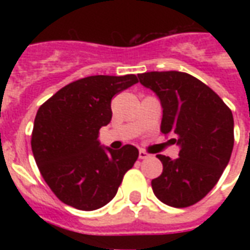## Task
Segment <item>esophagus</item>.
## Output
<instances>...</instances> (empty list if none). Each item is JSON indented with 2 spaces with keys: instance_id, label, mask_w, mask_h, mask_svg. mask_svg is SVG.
<instances>
[{
  "instance_id": "1",
  "label": "esophagus",
  "mask_w": 250,
  "mask_h": 250,
  "mask_svg": "<svg viewBox=\"0 0 250 250\" xmlns=\"http://www.w3.org/2000/svg\"><path fill=\"white\" fill-rule=\"evenodd\" d=\"M148 157H150V155H148L145 150H139V159H146V158Z\"/></svg>"
}]
</instances>
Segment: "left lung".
I'll return each instance as SVG.
<instances>
[{"mask_svg":"<svg viewBox=\"0 0 250 250\" xmlns=\"http://www.w3.org/2000/svg\"><path fill=\"white\" fill-rule=\"evenodd\" d=\"M163 108L161 131L179 146L177 159L157 155L163 171L152 191L163 204L188 208L204 198L224 173L234 145L230 108L197 77L178 71L139 73Z\"/></svg>","mask_w":250,"mask_h":250,"instance_id":"left-lung-1","label":"left lung"}]
</instances>
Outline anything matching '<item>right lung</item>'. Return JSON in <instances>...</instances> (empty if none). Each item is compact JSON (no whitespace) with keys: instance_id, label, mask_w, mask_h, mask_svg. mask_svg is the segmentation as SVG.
<instances>
[{"instance_id":"add662e5","label":"right lung","mask_w":250,"mask_h":250,"mask_svg":"<svg viewBox=\"0 0 250 250\" xmlns=\"http://www.w3.org/2000/svg\"><path fill=\"white\" fill-rule=\"evenodd\" d=\"M136 83L135 75L84 77L39 108L32 151L42 178L62 202L89 211L116 195L139 151L131 145L120 150L103 147L99 130L111 122L112 98Z\"/></svg>"}]
</instances>
